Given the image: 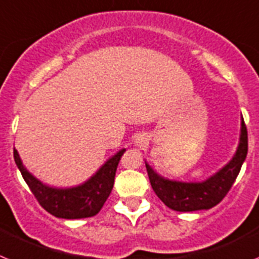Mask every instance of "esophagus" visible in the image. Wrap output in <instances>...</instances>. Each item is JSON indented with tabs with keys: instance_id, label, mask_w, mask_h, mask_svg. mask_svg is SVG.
I'll return each mask as SVG.
<instances>
[{
	"instance_id": "esophagus-1",
	"label": "esophagus",
	"mask_w": 259,
	"mask_h": 259,
	"mask_svg": "<svg viewBox=\"0 0 259 259\" xmlns=\"http://www.w3.org/2000/svg\"><path fill=\"white\" fill-rule=\"evenodd\" d=\"M138 143H145V141H143V139L141 138V139H139V142H138Z\"/></svg>"
}]
</instances>
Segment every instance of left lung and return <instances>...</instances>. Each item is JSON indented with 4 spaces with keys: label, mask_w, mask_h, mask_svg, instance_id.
<instances>
[{
    "label": "left lung",
    "mask_w": 259,
    "mask_h": 259,
    "mask_svg": "<svg viewBox=\"0 0 259 259\" xmlns=\"http://www.w3.org/2000/svg\"><path fill=\"white\" fill-rule=\"evenodd\" d=\"M248 154V130L241 118V134L236 154L220 170L202 183H183L168 180L155 172L147 163L148 179L155 194L165 206L175 211L208 210L217 206L232 188Z\"/></svg>",
    "instance_id": "8db88e82"
}]
</instances>
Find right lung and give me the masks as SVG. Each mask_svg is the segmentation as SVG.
I'll return each instance as SVG.
<instances>
[{
  "instance_id": "obj_1",
  "label": "right lung",
  "mask_w": 259,
  "mask_h": 259,
  "mask_svg": "<svg viewBox=\"0 0 259 259\" xmlns=\"http://www.w3.org/2000/svg\"><path fill=\"white\" fill-rule=\"evenodd\" d=\"M125 148L108 159L102 168L86 183L74 188H52L42 184L40 180L31 175L22 163L19 154L14 148V160L21 170L24 181L31 189L41 207L56 218L62 219H82L94 217L102 210L103 204L111 194L114 184L117 165Z\"/></svg>"
}]
</instances>
